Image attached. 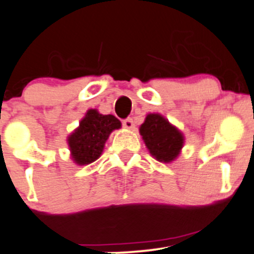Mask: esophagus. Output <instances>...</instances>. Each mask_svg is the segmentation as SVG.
<instances>
[{
  "label": "esophagus",
  "mask_w": 254,
  "mask_h": 254,
  "mask_svg": "<svg viewBox=\"0 0 254 254\" xmlns=\"http://www.w3.org/2000/svg\"><path fill=\"white\" fill-rule=\"evenodd\" d=\"M124 127L127 128V129H133V128H134V122H133V120L132 119L125 120Z\"/></svg>",
  "instance_id": "1"
}]
</instances>
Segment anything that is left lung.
I'll use <instances>...</instances> for the list:
<instances>
[{"mask_svg": "<svg viewBox=\"0 0 254 254\" xmlns=\"http://www.w3.org/2000/svg\"><path fill=\"white\" fill-rule=\"evenodd\" d=\"M139 133L150 155L158 162H174L184 147L185 137L182 130L160 114H148L140 125Z\"/></svg>", "mask_w": 254, "mask_h": 254, "instance_id": "8db88e82", "label": "left lung"}]
</instances>
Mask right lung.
I'll return each mask as SVG.
<instances>
[{"label": "right lung", "mask_w": 254, "mask_h": 254, "mask_svg": "<svg viewBox=\"0 0 254 254\" xmlns=\"http://www.w3.org/2000/svg\"><path fill=\"white\" fill-rule=\"evenodd\" d=\"M121 127V121L114 115H102L96 109L87 110L79 126L66 138L72 162L87 165L99 159L110 134Z\"/></svg>", "instance_id": "add662e5"}]
</instances>
